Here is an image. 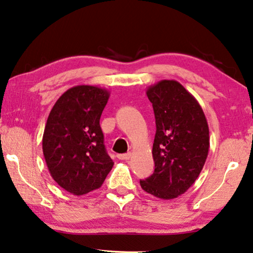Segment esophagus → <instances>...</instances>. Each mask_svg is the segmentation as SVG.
Instances as JSON below:
<instances>
[{
  "instance_id": "1",
  "label": "esophagus",
  "mask_w": 253,
  "mask_h": 253,
  "mask_svg": "<svg viewBox=\"0 0 253 253\" xmlns=\"http://www.w3.org/2000/svg\"><path fill=\"white\" fill-rule=\"evenodd\" d=\"M131 156V153L129 152V153H126V154H118L117 158L119 160H122V161H125V160H128Z\"/></svg>"
}]
</instances>
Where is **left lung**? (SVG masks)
<instances>
[{"label":"left lung","instance_id":"left-lung-1","mask_svg":"<svg viewBox=\"0 0 253 253\" xmlns=\"http://www.w3.org/2000/svg\"><path fill=\"white\" fill-rule=\"evenodd\" d=\"M155 116L153 174L141 187L161 199L182 195L198 178L210 150V129L197 100L179 82L162 80L146 91Z\"/></svg>","mask_w":253,"mask_h":253}]
</instances>
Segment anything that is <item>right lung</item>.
<instances>
[{
	"mask_svg": "<svg viewBox=\"0 0 253 253\" xmlns=\"http://www.w3.org/2000/svg\"><path fill=\"white\" fill-rule=\"evenodd\" d=\"M109 91L76 85L59 97L48 116L42 152L58 186L76 196L98 189L114 167L108 155L100 117Z\"/></svg>",
	"mask_w": 253,
	"mask_h": 253,
	"instance_id": "obj_1",
	"label": "right lung"
}]
</instances>
